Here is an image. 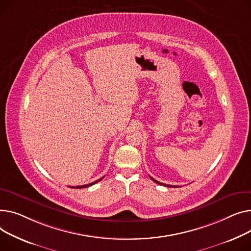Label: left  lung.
Returning a JSON list of instances; mask_svg holds the SVG:
<instances>
[{
  "label": "left lung",
  "instance_id": "left-lung-1",
  "mask_svg": "<svg viewBox=\"0 0 251 251\" xmlns=\"http://www.w3.org/2000/svg\"><path fill=\"white\" fill-rule=\"evenodd\" d=\"M151 179L154 181V182H156V183H158V184H161V185H164V186H167V187H177V186H173V185H169V184H165V183H162V182H159L158 180H155L154 178H152L151 177Z\"/></svg>",
  "mask_w": 251,
  "mask_h": 251
}]
</instances>
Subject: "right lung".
Here are the masks:
<instances>
[{
	"mask_svg": "<svg viewBox=\"0 0 251 251\" xmlns=\"http://www.w3.org/2000/svg\"><path fill=\"white\" fill-rule=\"evenodd\" d=\"M103 178V177H102ZM102 178H100V179H98V180H96V181H94V182H91V183H89V184H85V185H80V186H72L73 188H84V187H89V186H91V185H93V184H95V183H97L98 181H100Z\"/></svg>",
	"mask_w": 251,
	"mask_h": 251,
	"instance_id": "1",
	"label": "right lung"
}]
</instances>
